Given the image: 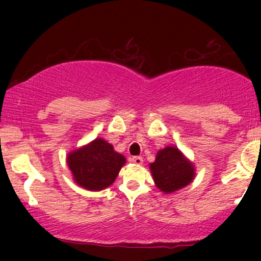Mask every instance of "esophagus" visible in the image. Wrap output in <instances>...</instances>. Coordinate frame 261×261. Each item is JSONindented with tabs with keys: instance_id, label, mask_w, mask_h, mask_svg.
Wrapping results in <instances>:
<instances>
[{
	"instance_id": "esophagus-1",
	"label": "esophagus",
	"mask_w": 261,
	"mask_h": 261,
	"mask_svg": "<svg viewBox=\"0 0 261 261\" xmlns=\"http://www.w3.org/2000/svg\"><path fill=\"white\" fill-rule=\"evenodd\" d=\"M131 161H133L135 164H142L143 163V158L140 157V155H135V157L131 158Z\"/></svg>"
}]
</instances>
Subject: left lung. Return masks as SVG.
<instances>
[{
	"label": "left lung",
	"mask_w": 261,
	"mask_h": 261,
	"mask_svg": "<svg viewBox=\"0 0 261 261\" xmlns=\"http://www.w3.org/2000/svg\"><path fill=\"white\" fill-rule=\"evenodd\" d=\"M149 169L155 187L166 194L187 187L195 176L194 164L173 146L160 149Z\"/></svg>",
	"instance_id": "obj_1"
}]
</instances>
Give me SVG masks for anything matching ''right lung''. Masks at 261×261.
<instances>
[{"instance_id": "add662e5", "label": "right lung", "mask_w": 261, "mask_h": 261, "mask_svg": "<svg viewBox=\"0 0 261 261\" xmlns=\"http://www.w3.org/2000/svg\"><path fill=\"white\" fill-rule=\"evenodd\" d=\"M125 162L124 155L114 151L113 146L103 139H95L67 154V166L73 180L91 191L112 185Z\"/></svg>"}]
</instances>
